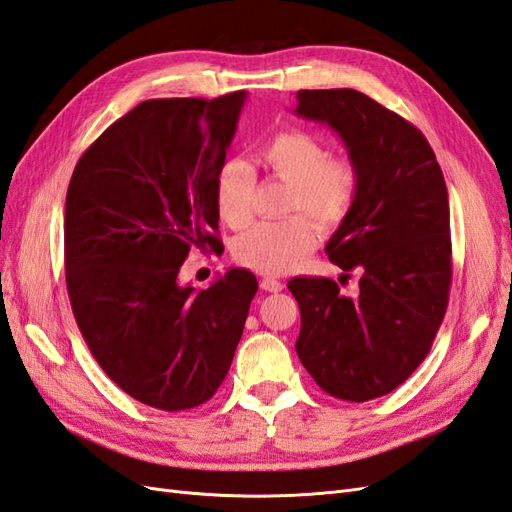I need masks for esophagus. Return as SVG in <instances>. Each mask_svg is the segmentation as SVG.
I'll list each match as a JSON object with an SVG mask.
<instances>
[{"label":"esophagus","instance_id":"obj_1","mask_svg":"<svg viewBox=\"0 0 512 512\" xmlns=\"http://www.w3.org/2000/svg\"><path fill=\"white\" fill-rule=\"evenodd\" d=\"M260 288L262 290H269V293H280V290L284 288V284L278 282V280H273V278H262L260 280Z\"/></svg>","mask_w":512,"mask_h":512}]
</instances>
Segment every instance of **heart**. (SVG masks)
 I'll use <instances>...</instances> for the list:
<instances>
[{
  "mask_svg": "<svg viewBox=\"0 0 512 512\" xmlns=\"http://www.w3.org/2000/svg\"><path fill=\"white\" fill-rule=\"evenodd\" d=\"M260 161L280 181L293 185L286 213H308L323 230L347 222L359 196L357 163L334 157L331 148L310 131L284 129L260 148ZM256 172L245 159H228L215 178V209L222 222L239 230L250 224ZM319 243V228L303 215L284 222H260L232 245L241 267L278 275L293 269Z\"/></svg>",
  "mask_w": 512,
  "mask_h": 512,
  "instance_id": "heart-1",
  "label": "heart"
}]
</instances>
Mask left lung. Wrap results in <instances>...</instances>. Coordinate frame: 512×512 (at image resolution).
Returning <instances> with one entry per match:
<instances>
[{
	"label": "left lung",
	"instance_id": "1",
	"mask_svg": "<svg viewBox=\"0 0 512 512\" xmlns=\"http://www.w3.org/2000/svg\"><path fill=\"white\" fill-rule=\"evenodd\" d=\"M295 112L334 129L359 168V196L325 252L359 275L293 278L297 355L329 396L366 403L405 383L433 347L452 284L450 206L431 144L409 120L351 90H299Z\"/></svg>",
	"mask_w": 512,
	"mask_h": 512
}]
</instances>
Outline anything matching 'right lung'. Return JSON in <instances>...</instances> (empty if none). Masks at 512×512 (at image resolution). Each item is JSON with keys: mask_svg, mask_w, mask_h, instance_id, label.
Returning a JSON list of instances; mask_svg holds the SVG:
<instances>
[{"mask_svg": "<svg viewBox=\"0 0 512 512\" xmlns=\"http://www.w3.org/2000/svg\"><path fill=\"white\" fill-rule=\"evenodd\" d=\"M247 92L150 99L107 127L66 191L64 267L75 321L120 390L161 411L206 403L226 379L256 275L178 282L193 247L215 250V178Z\"/></svg>", "mask_w": 512, "mask_h": 512, "instance_id": "add662e5", "label": "right lung"}]
</instances>
